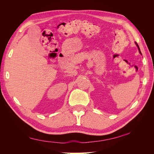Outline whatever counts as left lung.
Segmentation results:
<instances>
[{
	"mask_svg": "<svg viewBox=\"0 0 154 154\" xmlns=\"http://www.w3.org/2000/svg\"><path fill=\"white\" fill-rule=\"evenodd\" d=\"M135 44H136V46L137 47V48H138V50H139V53H140L141 55H142V53H141V51H140V49H139V45H138V44H137V42H135Z\"/></svg>",
	"mask_w": 154,
	"mask_h": 154,
	"instance_id": "1",
	"label": "left lung"
}]
</instances>
